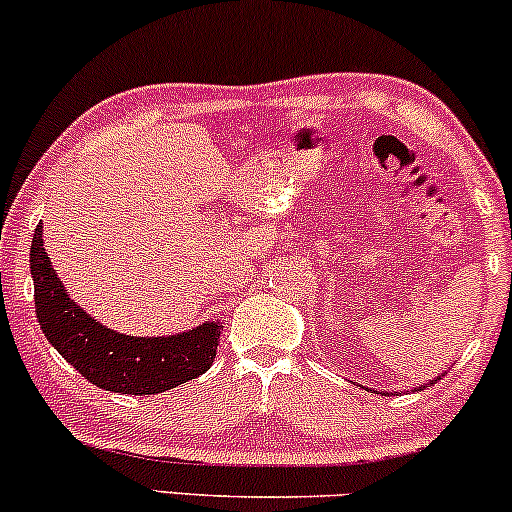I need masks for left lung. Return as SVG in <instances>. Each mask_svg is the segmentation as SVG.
Returning a JSON list of instances; mask_svg holds the SVG:
<instances>
[{"instance_id":"1","label":"left lung","mask_w":512,"mask_h":512,"mask_svg":"<svg viewBox=\"0 0 512 512\" xmlns=\"http://www.w3.org/2000/svg\"><path fill=\"white\" fill-rule=\"evenodd\" d=\"M443 375H445V373H443ZM436 380H440V375H438V378H436ZM436 380H431V385H433V383H436ZM421 387H428V385H421ZM380 395H383V392H380ZM387 395H392V392H387Z\"/></svg>"}]
</instances>
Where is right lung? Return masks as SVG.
I'll list each match as a JSON object with an SVG mask.
<instances>
[{"label":"right lung","mask_w":512,"mask_h":512,"mask_svg":"<svg viewBox=\"0 0 512 512\" xmlns=\"http://www.w3.org/2000/svg\"><path fill=\"white\" fill-rule=\"evenodd\" d=\"M31 274L40 330L69 366L101 390L158 395L199 378L214 363L223 332L219 320L166 337H132L93 320L57 279L43 248V226L31 240Z\"/></svg>","instance_id":"1"}]
</instances>
